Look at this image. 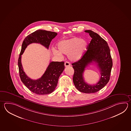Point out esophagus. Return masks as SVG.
Returning a JSON list of instances; mask_svg holds the SVG:
<instances>
[{"label": "esophagus", "instance_id": "1", "mask_svg": "<svg viewBox=\"0 0 131 131\" xmlns=\"http://www.w3.org/2000/svg\"><path fill=\"white\" fill-rule=\"evenodd\" d=\"M64 65H65V67H68V66H70V63L69 62L66 61L64 63Z\"/></svg>", "mask_w": 131, "mask_h": 131}]
</instances>
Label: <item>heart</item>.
<instances>
[{
  "mask_svg": "<svg viewBox=\"0 0 131 131\" xmlns=\"http://www.w3.org/2000/svg\"><path fill=\"white\" fill-rule=\"evenodd\" d=\"M57 51L53 50L56 56H61V54H68L69 59L73 61H78L83 56L86 50L87 43L84 40L75 37L62 40L57 44Z\"/></svg>",
  "mask_w": 131,
  "mask_h": 131,
  "instance_id": "1",
  "label": "heart"
}]
</instances>
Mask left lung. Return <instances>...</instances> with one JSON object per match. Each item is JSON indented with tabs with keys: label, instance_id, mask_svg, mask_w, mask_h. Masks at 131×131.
I'll list each match as a JSON object with an SVG mask.
<instances>
[{
	"label": "left lung",
	"instance_id": "obj_1",
	"mask_svg": "<svg viewBox=\"0 0 131 131\" xmlns=\"http://www.w3.org/2000/svg\"><path fill=\"white\" fill-rule=\"evenodd\" d=\"M92 40L87 47L88 50L82 57L72 63L74 70L73 78L76 88L81 92L93 93L100 91L109 81L112 67V61L109 47L107 42L97 34L91 30H85ZM95 62L101 74L100 80L96 85H91L86 83L83 74L86 67Z\"/></svg>",
	"mask_w": 131,
	"mask_h": 131
}]
</instances>
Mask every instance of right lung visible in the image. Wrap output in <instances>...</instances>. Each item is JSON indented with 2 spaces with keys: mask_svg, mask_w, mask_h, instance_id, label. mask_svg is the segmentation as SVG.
Listing matches in <instances>:
<instances>
[{
  "mask_svg": "<svg viewBox=\"0 0 131 131\" xmlns=\"http://www.w3.org/2000/svg\"><path fill=\"white\" fill-rule=\"evenodd\" d=\"M56 32L39 30L27 36L22 45L18 59V67L20 79L27 88L38 95L49 94L53 92L58 83L60 75L64 70L63 61H51L44 74L37 80H32L27 76L22 66L21 55L27 46L32 43H40L48 49L51 40L56 36Z\"/></svg>",
  "mask_w": 131,
  "mask_h": 131,
  "instance_id": "obj_1",
  "label": "right lung"
}]
</instances>
